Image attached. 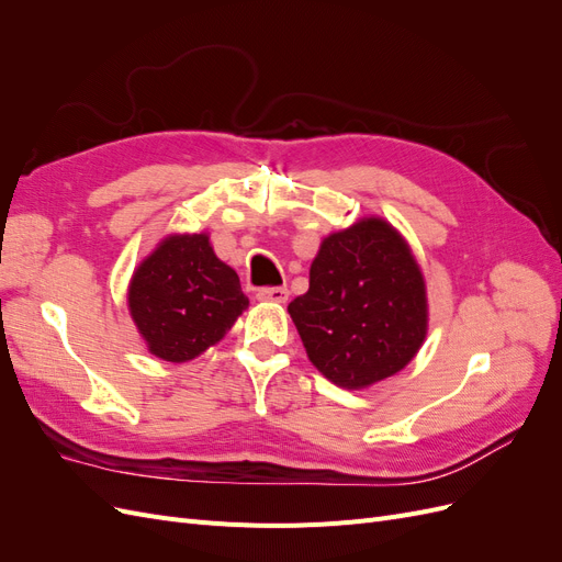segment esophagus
I'll return each instance as SVG.
<instances>
[{
    "label": "esophagus",
    "instance_id": "34e87169",
    "mask_svg": "<svg viewBox=\"0 0 562 562\" xmlns=\"http://www.w3.org/2000/svg\"><path fill=\"white\" fill-rule=\"evenodd\" d=\"M258 300H267V302H279L283 304L288 300V288L285 285H269V288H260L258 291Z\"/></svg>",
    "mask_w": 562,
    "mask_h": 562
}]
</instances>
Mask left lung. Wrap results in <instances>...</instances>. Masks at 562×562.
<instances>
[{
	"label": "left lung",
	"instance_id": "8db88e82",
	"mask_svg": "<svg viewBox=\"0 0 562 562\" xmlns=\"http://www.w3.org/2000/svg\"><path fill=\"white\" fill-rule=\"evenodd\" d=\"M288 312L312 363L347 389L394 375L427 335L422 271L401 234L378 217L323 239L310 291Z\"/></svg>",
	"mask_w": 562,
	"mask_h": 562
}]
</instances>
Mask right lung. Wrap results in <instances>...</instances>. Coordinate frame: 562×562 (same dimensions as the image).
Returning a JSON list of instances; mask_svg holds the SVG:
<instances>
[{"instance_id": "1", "label": "right lung", "mask_w": 562, "mask_h": 562, "mask_svg": "<svg viewBox=\"0 0 562 562\" xmlns=\"http://www.w3.org/2000/svg\"><path fill=\"white\" fill-rule=\"evenodd\" d=\"M128 307L149 351L184 363L225 337L248 297L206 234H176L135 269Z\"/></svg>"}]
</instances>
